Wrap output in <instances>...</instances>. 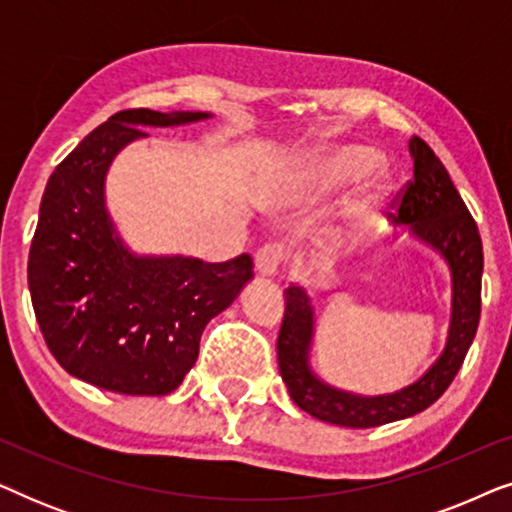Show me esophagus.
Listing matches in <instances>:
<instances>
[{
	"mask_svg": "<svg viewBox=\"0 0 512 512\" xmlns=\"http://www.w3.org/2000/svg\"><path fill=\"white\" fill-rule=\"evenodd\" d=\"M254 263H256L258 275H263V277L277 275L279 265H282V249H279L277 244H265V247L256 251Z\"/></svg>",
	"mask_w": 512,
	"mask_h": 512,
	"instance_id": "1",
	"label": "esophagus"
}]
</instances>
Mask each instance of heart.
Here are the masks:
<instances>
[{
    "mask_svg": "<svg viewBox=\"0 0 512 512\" xmlns=\"http://www.w3.org/2000/svg\"><path fill=\"white\" fill-rule=\"evenodd\" d=\"M375 163L377 153L373 149H366V146H342V149H335L321 158L317 172H314V181H317L321 188H338L342 184H349V181L363 177L368 170H373ZM382 186V177H375L370 181L359 195V207L368 205L370 200H375V195Z\"/></svg>",
    "mask_w": 512,
    "mask_h": 512,
    "instance_id": "b5f03b06",
    "label": "heart"
}]
</instances>
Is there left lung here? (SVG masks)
<instances>
[{"label":"left lung","instance_id":"1","mask_svg":"<svg viewBox=\"0 0 512 512\" xmlns=\"http://www.w3.org/2000/svg\"><path fill=\"white\" fill-rule=\"evenodd\" d=\"M412 179L396 193V221L410 226L419 240L431 244L452 268V324L445 352L429 373L396 394L356 396L333 389L307 366L314 314L300 286L284 291L286 310L277 338V361L293 403L321 422L370 429L417 415L436 403L450 387L466 359L480 321L482 242L471 212L454 188L445 165L422 137H410ZM391 202V205H394Z\"/></svg>","mask_w":512,"mask_h":512}]
</instances>
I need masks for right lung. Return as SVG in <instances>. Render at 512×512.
<instances>
[{"label": "right lung", "mask_w": 512, "mask_h": 512, "mask_svg": "<svg viewBox=\"0 0 512 512\" xmlns=\"http://www.w3.org/2000/svg\"><path fill=\"white\" fill-rule=\"evenodd\" d=\"M207 116L118 111L48 179L27 282L48 349L83 382L128 396L172 394L198 359L209 319L254 277L249 254L226 263L130 254L104 207L111 160L146 137L139 125L165 128Z\"/></svg>", "instance_id": "1"}]
</instances>
